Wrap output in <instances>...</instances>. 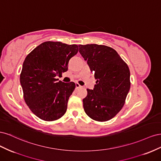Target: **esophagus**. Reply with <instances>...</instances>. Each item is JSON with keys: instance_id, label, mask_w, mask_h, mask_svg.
I'll return each mask as SVG.
<instances>
[{"instance_id": "obj_1", "label": "esophagus", "mask_w": 161, "mask_h": 161, "mask_svg": "<svg viewBox=\"0 0 161 161\" xmlns=\"http://www.w3.org/2000/svg\"><path fill=\"white\" fill-rule=\"evenodd\" d=\"M75 85H76V89H79V88H80V87H81V86H80L79 83H76Z\"/></svg>"}]
</instances>
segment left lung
<instances>
[{"label": "left lung", "mask_w": 161, "mask_h": 161, "mask_svg": "<svg viewBox=\"0 0 161 161\" xmlns=\"http://www.w3.org/2000/svg\"><path fill=\"white\" fill-rule=\"evenodd\" d=\"M79 52L97 79L92 90L83 99L86 115L98 121H108L123 108L130 88V72L115 50L97 45H79Z\"/></svg>", "instance_id": "8db88e82"}]
</instances>
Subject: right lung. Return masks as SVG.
I'll return each mask as SVG.
<instances>
[{
  "mask_svg": "<svg viewBox=\"0 0 161 161\" xmlns=\"http://www.w3.org/2000/svg\"><path fill=\"white\" fill-rule=\"evenodd\" d=\"M77 45L46 42L30 52L23 64L20 82L24 99L33 113L45 121H54L64 115L68 101L75 89L73 82L57 79L68 70L76 55Z\"/></svg>",
  "mask_w": 161,
  "mask_h": 161,
  "instance_id": "right-lung-1",
  "label": "right lung"
}]
</instances>
